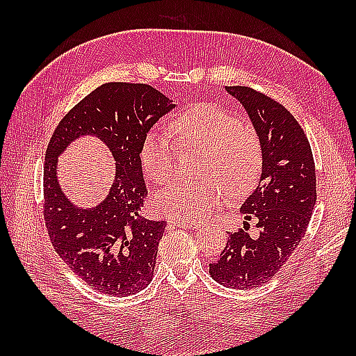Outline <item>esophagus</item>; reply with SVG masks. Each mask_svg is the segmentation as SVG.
Listing matches in <instances>:
<instances>
[{
  "label": "esophagus",
  "mask_w": 356,
  "mask_h": 356,
  "mask_svg": "<svg viewBox=\"0 0 356 356\" xmlns=\"http://www.w3.org/2000/svg\"><path fill=\"white\" fill-rule=\"evenodd\" d=\"M171 225L179 226V228H186V229H195L199 223H185V222H171Z\"/></svg>",
  "instance_id": "34e87169"
}]
</instances>
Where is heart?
Masks as SVG:
<instances>
[{"label": "heart", "instance_id": "obj_1", "mask_svg": "<svg viewBox=\"0 0 356 356\" xmlns=\"http://www.w3.org/2000/svg\"><path fill=\"white\" fill-rule=\"evenodd\" d=\"M180 149L202 151L197 180H176L154 195L159 214L177 222L205 220L220 205L225 193L240 197L260 176L263 153L259 134L240 124L237 116L216 104H199L180 113L170 124ZM142 168L156 184L176 171L177 149L166 134L149 131L142 139Z\"/></svg>", "mask_w": 356, "mask_h": 356}]
</instances>
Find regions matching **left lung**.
Listing matches in <instances>:
<instances>
[{"mask_svg": "<svg viewBox=\"0 0 356 356\" xmlns=\"http://www.w3.org/2000/svg\"><path fill=\"white\" fill-rule=\"evenodd\" d=\"M226 92L248 111L261 142L260 182L240 213L255 218L259 237L231 232L209 275L232 289H249L269 282L305 237L316 202L315 163L303 128L282 104L251 87Z\"/></svg>", "mask_w": 356, "mask_h": 356, "instance_id": "left-lung-1", "label": "left lung"}]
</instances>
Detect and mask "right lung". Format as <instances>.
<instances>
[{"label": "right lung", "mask_w": 356, "mask_h": 356, "mask_svg": "<svg viewBox=\"0 0 356 356\" xmlns=\"http://www.w3.org/2000/svg\"><path fill=\"white\" fill-rule=\"evenodd\" d=\"M174 104L147 84L108 82L67 113L51 134L44 162V222L53 248L97 292L125 297L153 280L166 222L140 214L148 191L142 174V139ZM93 134L117 161V176L102 204L74 207L57 185V156L74 138Z\"/></svg>", "instance_id": "1"}]
</instances>
